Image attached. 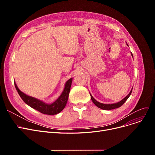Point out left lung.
<instances>
[{
    "label": "left lung",
    "mask_w": 155,
    "mask_h": 155,
    "mask_svg": "<svg viewBox=\"0 0 155 155\" xmlns=\"http://www.w3.org/2000/svg\"><path fill=\"white\" fill-rule=\"evenodd\" d=\"M127 46H128L127 44ZM131 55H132V56H133L132 53H131ZM132 90H133V88L131 89V92H129V94L126 97H124V98L123 100L120 101V102H117V103H116V104H102V103L97 102V101L94 98V97H92V95L91 94H90V95H91V99H92L93 103L96 105V106H97L99 108H101V109H103V110H112V109H114L120 107L121 106V105H123V104L127 101V99L129 98V96L131 95V92H132Z\"/></svg>",
    "instance_id": "left-lung-1"
}]
</instances>
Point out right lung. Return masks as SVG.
I'll list each match as a JSON object with an SVG mask.
<instances>
[{
    "instance_id": "obj_1",
    "label": "right lung",
    "mask_w": 155,
    "mask_h": 155,
    "mask_svg": "<svg viewBox=\"0 0 155 155\" xmlns=\"http://www.w3.org/2000/svg\"><path fill=\"white\" fill-rule=\"evenodd\" d=\"M71 82L72 78L69 79L66 82L63 92L58 98L52 104H46L42 101L35 98V97L29 96L21 92L15 83H14V85L21 98L31 107L37 110L41 113L45 114L54 115L60 113L66 105L68 99Z\"/></svg>"
}]
</instances>
